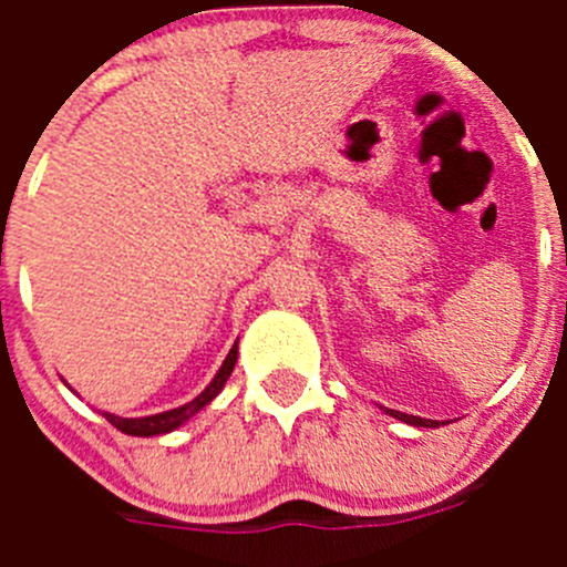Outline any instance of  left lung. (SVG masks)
Masks as SVG:
<instances>
[{
    "label": "left lung",
    "instance_id": "left-lung-1",
    "mask_svg": "<svg viewBox=\"0 0 567 567\" xmlns=\"http://www.w3.org/2000/svg\"><path fill=\"white\" fill-rule=\"evenodd\" d=\"M394 420H403L409 422V425H416V427H439L436 420H422V416H411V414H403V411H390Z\"/></svg>",
    "mask_w": 567,
    "mask_h": 567
}]
</instances>
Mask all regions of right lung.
<instances>
[{
    "label": "right lung",
    "mask_w": 567,
    "mask_h": 567,
    "mask_svg": "<svg viewBox=\"0 0 567 567\" xmlns=\"http://www.w3.org/2000/svg\"><path fill=\"white\" fill-rule=\"evenodd\" d=\"M236 359H238V342L230 348V353H227V359L221 362L219 373L214 375V381H210L208 386H205L203 392L197 394V398L192 400V403L186 405H177V409H169V411H162V414H151V416H134V420H125V416H114L104 411V416L109 422H112L117 431L128 433V436H158V433H169L175 431V427H181L183 422L192 420L197 411H203L205 405L210 403V400L216 398V394L221 392V386L227 384V379H230L233 368H236Z\"/></svg>",
    "instance_id": "right-lung-1"
}]
</instances>
